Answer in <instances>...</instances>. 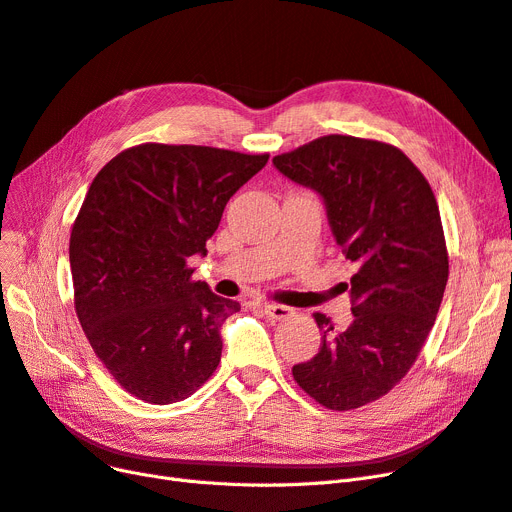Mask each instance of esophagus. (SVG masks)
Masks as SVG:
<instances>
[{
	"mask_svg": "<svg viewBox=\"0 0 512 512\" xmlns=\"http://www.w3.org/2000/svg\"><path fill=\"white\" fill-rule=\"evenodd\" d=\"M261 310H263V314H266L268 318H272V320H282V318H289V316H293L295 312H293V308H287V306H276V304H263L261 306Z\"/></svg>",
	"mask_w": 512,
	"mask_h": 512,
	"instance_id": "34e87169",
	"label": "esophagus"
}]
</instances>
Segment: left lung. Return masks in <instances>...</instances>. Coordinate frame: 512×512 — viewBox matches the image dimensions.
I'll use <instances>...</instances> for the list:
<instances>
[{"label":"left lung","instance_id":"1","mask_svg":"<svg viewBox=\"0 0 512 512\" xmlns=\"http://www.w3.org/2000/svg\"><path fill=\"white\" fill-rule=\"evenodd\" d=\"M272 162L323 198L356 268L346 285L350 327L335 331L314 314L320 348L293 365V377L327 409L363 407L407 375L441 308L449 259L437 198L403 151L380 141L329 135Z\"/></svg>","mask_w":512,"mask_h":512}]
</instances>
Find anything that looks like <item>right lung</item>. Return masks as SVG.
<instances>
[{"instance_id": "add662e5", "label": "right lung", "mask_w": 512, "mask_h": 512, "mask_svg": "<svg viewBox=\"0 0 512 512\" xmlns=\"http://www.w3.org/2000/svg\"><path fill=\"white\" fill-rule=\"evenodd\" d=\"M268 158L145 143L94 177L69 240L75 312L94 354L137 399L183 401L217 369L221 325L240 304L194 282L187 261L206 255L225 204Z\"/></svg>"}]
</instances>
